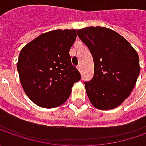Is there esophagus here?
<instances>
[{"mask_svg":"<svg viewBox=\"0 0 146 146\" xmlns=\"http://www.w3.org/2000/svg\"><path fill=\"white\" fill-rule=\"evenodd\" d=\"M77 69H78V70H80V71H81V65L80 64H79L78 65V66H77Z\"/></svg>","mask_w":146,"mask_h":146,"instance_id":"esophagus-1","label":"esophagus"}]
</instances>
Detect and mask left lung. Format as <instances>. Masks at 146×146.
<instances>
[{
	"label": "left lung",
	"mask_w": 146,
	"mask_h": 146,
	"mask_svg": "<svg viewBox=\"0 0 146 146\" xmlns=\"http://www.w3.org/2000/svg\"><path fill=\"white\" fill-rule=\"evenodd\" d=\"M94 62L93 79L84 82L91 103L100 110L114 109L135 87L140 73L139 56L130 43L116 31L102 27L77 30Z\"/></svg>",
	"instance_id": "1"
}]
</instances>
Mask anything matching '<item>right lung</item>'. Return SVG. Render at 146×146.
Wrapping results in <instances>:
<instances>
[{
  "label": "right lung",
  "mask_w": 146,
  "mask_h": 146,
  "mask_svg": "<svg viewBox=\"0 0 146 146\" xmlns=\"http://www.w3.org/2000/svg\"><path fill=\"white\" fill-rule=\"evenodd\" d=\"M76 39V30H55L39 36L21 50L17 64L20 82L37 106L53 108L63 104L73 84L81 79L69 53Z\"/></svg>",
  "instance_id": "right-lung-1"
}]
</instances>
